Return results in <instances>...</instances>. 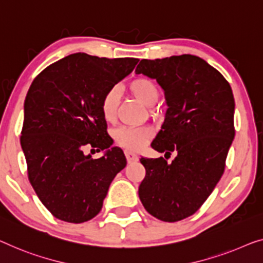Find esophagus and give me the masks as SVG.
<instances>
[{
  "label": "esophagus",
  "instance_id": "obj_1",
  "mask_svg": "<svg viewBox=\"0 0 263 263\" xmlns=\"http://www.w3.org/2000/svg\"><path fill=\"white\" fill-rule=\"evenodd\" d=\"M125 157H126L127 163L137 162V160H138V156H137L136 154H133V152H130V151H125Z\"/></svg>",
  "mask_w": 263,
  "mask_h": 263
}]
</instances>
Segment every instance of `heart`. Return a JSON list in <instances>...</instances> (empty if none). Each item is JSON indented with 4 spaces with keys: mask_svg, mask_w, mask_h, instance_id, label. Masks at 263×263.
I'll return each mask as SVG.
<instances>
[{
    "mask_svg": "<svg viewBox=\"0 0 263 263\" xmlns=\"http://www.w3.org/2000/svg\"><path fill=\"white\" fill-rule=\"evenodd\" d=\"M128 89L136 99L145 106L152 107L159 99V89L154 81L146 78H137L128 84ZM119 106V91L117 87H111L104 93L100 100V111L107 123H113L117 119ZM154 132L150 127L123 126L115 131V140L119 146L130 151H139L152 138Z\"/></svg>",
    "mask_w": 263,
    "mask_h": 263,
    "instance_id": "b5f03b06",
    "label": "heart"
}]
</instances>
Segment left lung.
I'll return each mask as SVG.
<instances>
[{"mask_svg":"<svg viewBox=\"0 0 263 263\" xmlns=\"http://www.w3.org/2000/svg\"><path fill=\"white\" fill-rule=\"evenodd\" d=\"M136 73L156 79L169 106L151 144L165 158L140 159L146 174L139 198L160 221H181L202 206L224 172L235 136L232 87L216 68L190 54L143 59ZM172 152L176 158L167 163Z\"/></svg>","mask_w":263,"mask_h":263,"instance_id":"obj_1","label":"left lung"}]
</instances>
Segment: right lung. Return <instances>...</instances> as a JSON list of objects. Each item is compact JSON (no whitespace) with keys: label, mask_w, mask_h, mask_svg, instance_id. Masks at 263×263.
Here are the masks:
<instances>
[{"label":"right lung","mask_w":263,"mask_h":263,"mask_svg":"<svg viewBox=\"0 0 263 263\" xmlns=\"http://www.w3.org/2000/svg\"><path fill=\"white\" fill-rule=\"evenodd\" d=\"M138 61L76 53L49 65L31 82L20 140L31 186L54 217L82 223L97 216L109 184L126 166L119 147L98 159L86 150L112 145L101 97Z\"/></svg>","instance_id":"1"}]
</instances>
